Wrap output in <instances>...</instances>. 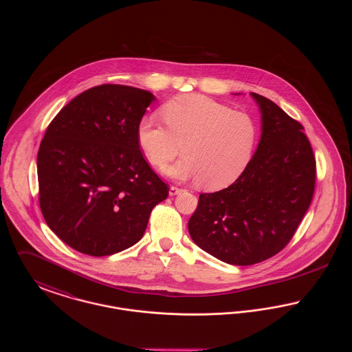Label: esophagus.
I'll use <instances>...</instances> for the list:
<instances>
[{
	"instance_id": "1",
	"label": "esophagus",
	"mask_w": 352,
	"mask_h": 352,
	"mask_svg": "<svg viewBox=\"0 0 352 352\" xmlns=\"http://www.w3.org/2000/svg\"><path fill=\"white\" fill-rule=\"evenodd\" d=\"M184 190L182 188H178L177 186H171L170 187V190H168V194L171 195V197H174V195H178V194H181Z\"/></svg>"
}]
</instances>
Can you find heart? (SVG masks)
Instances as JSON below:
<instances>
[{
  "mask_svg": "<svg viewBox=\"0 0 352 352\" xmlns=\"http://www.w3.org/2000/svg\"><path fill=\"white\" fill-rule=\"evenodd\" d=\"M165 124L140 121L137 140L155 168H165L184 146V158L166 170L177 179H195L204 190L224 188L248 166L257 141L254 120L201 95H182L162 108Z\"/></svg>",
  "mask_w": 352,
  "mask_h": 352,
  "instance_id": "heart-1",
  "label": "heart"
}]
</instances>
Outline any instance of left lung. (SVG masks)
Instances as JSON below:
<instances>
[{
	"label": "left lung",
	"mask_w": 352,
	"mask_h": 352,
	"mask_svg": "<svg viewBox=\"0 0 352 352\" xmlns=\"http://www.w3.org/2000/svg\"><path fill=\"white\" fill-rule=\"evenodd\" d=\"M261 112L256 153L234 184L201 194L188 232L203 251L232 265H253L283 251L314 194L316 157L298 121L251 94Z\"/></svg>",
	"instance_id": "8db88e82"
}]
</instances>
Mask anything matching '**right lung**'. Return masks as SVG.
I'll return each instance as SVG.
<instances>
[{
	"instance_id": "1",
	"label": "right lung",
	"mask_w": 352,
	"mask_h": 352,
	"mask_svg": "<svg viewBox=\"0 0 352 352\" xmlns=\"http://www.w3.org/2000/svg\"><path fill=\"white\" fill-rule=\"evenodd\" d=\"M153 100L149 91L101 84L47 126L36 157L39 206L51 231L75 251L100 257L132 247L168 198L137 140Z\"/></svg>"
}]
</instances>
